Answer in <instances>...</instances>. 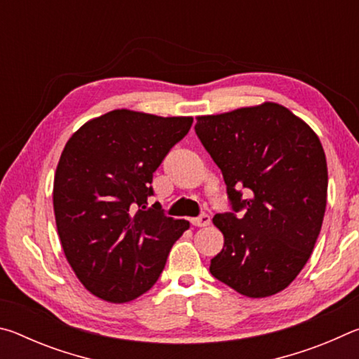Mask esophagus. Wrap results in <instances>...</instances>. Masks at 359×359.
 I'll return each instance as SVG.
<instances>
[{"label": "esophagus", "instance_id": "esophagus-1", "mask_svg": "<svg viewBox=\"0 0 359 359\" xmlns=\"http://www.w3.org/2000/svg\"><path fill=\"white\" fill-rule=\"evenodd\" d=\"M209 223H210V215L204 214V212L199 217L191 218V224H194V226H208Z\"/></svg>", "mask_w": 359, "mask_h": 359}]
</instances>
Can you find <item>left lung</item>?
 <instances>
[{"label": "left lung", "mask_w": 359, "mask_h": 359, "mask_svg": "<svg viewBox=\"0 0 359 359\" xmlns=\"http://www.w3.org/2000/svg\"><path fill=\"white\" fill-rule=\"evenodd\" d=\"M196 120L233 209L214 217L224 245L210 274L248 297L276 294L311 258L323 223L327 166L320 139L276 102Z\"/></svg>", "instance_id": "left-lung-1"}]
</instances>
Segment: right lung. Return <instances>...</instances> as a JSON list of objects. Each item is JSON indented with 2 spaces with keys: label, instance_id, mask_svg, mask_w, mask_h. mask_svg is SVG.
Wrapping results in <instances>:
<instances>
[{
  "label": "right lung",
  "instance_id": "obj_1",
  "mask_svg": "<svg viewBox=\"0 0 359 359\" xmlns=\"http://www.w3.org/2000/svg\"><path fill=\"white\" fill-rule=\"evenodd\" d=\"M191 123L117 109L66 142L53 180L57 229L72 271L100 299L121 304L149 291L190 228L145 205L154 172Z\"/></svg>",
  "mask_w": 359,
  "mask_h": 359
}]
</instances>
